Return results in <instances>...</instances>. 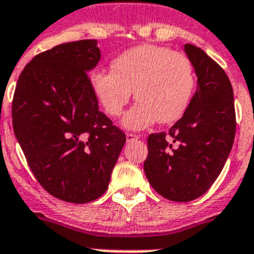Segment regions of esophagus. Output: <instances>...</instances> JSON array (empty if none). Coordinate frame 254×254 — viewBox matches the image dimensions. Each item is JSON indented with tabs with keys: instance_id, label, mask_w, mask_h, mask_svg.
<instances>
[{
	"instance_id": "obj_1",
	"label": "esophagus",
	"mask_w": 254,
	"mask_h": 254,
	"mask_svg": "<svg viewBox=\"0 0 254 254\" xmlns=\"http://www.w3.org/2000/svg\"><path fill=\"white\" fill-rule=\"evenodd\" d=\"M139 135L137 134H131V133H127V142H130V141H135V139H138Z\"/></svg>"
}]
</instances>
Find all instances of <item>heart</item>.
<instances>
[{
    "mask_svg": "<svg viewBox=\"0 0 254 254\" xmlns=\"http://www.w3.org/2000/svg\"><path fill=\"white\" fill-rule=\"evenodd\" d=\"M92 91L103 109L119 117L130 101H138L123 120L127 129L141 130L157 121H177L189 108L195 89V71L189 58L157 45L127 50L112 62V71L91 79Z\"/></svg>",
    "mask_w": 254,
    "mask_h": 254,
    "instance_id": "1",
    "label": "heart"
}]
</instances>
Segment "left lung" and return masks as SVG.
I'll return each mask as SVG.
<instances>
[{"label": "left lung", "instance_id": "1", "mask_svg": "<svg viewBox=\"0 0 254 254\" xmlns=\"http://www.w3.org/2000/svg\"><path fill=\"white\" fill-rule=\"evenodd\" d=\"M196 73V92L181 120L147 138L143 170L151 187L173 201L201 196L216 181L236 133L233 89L227 73L201 49L185 45Z\"/></svg>", "mask_w": 254, "mask_h": 254}]
</instances>
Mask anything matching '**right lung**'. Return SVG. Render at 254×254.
<instances>
[{
  "label": "right lung",
  "mask_w": 254,
  "mask_h": 254,
  "mask_svg": "<svg viewBox=\"0 0 254 254\" xmlns=\"http://www.w3.org/2000/svg\"><path fill=\"white\" fill-rule=\"evenodd\" d=\"M100 58L96 39L55 46L26 64L13 97L14 134L37 181L76 204L107 191L127 141L92 91L88 72Z\"/></svg>",
  "instance_id": "add662e5"
}]
</instances>
